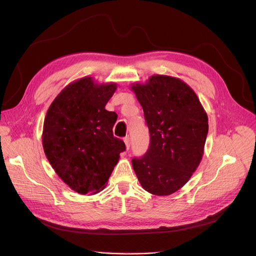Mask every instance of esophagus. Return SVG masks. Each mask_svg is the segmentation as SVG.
<instances>
[{"instance_id": "34e87169", "label": "esophagus", "mask_w": 256, "mask_h": 256, "mask_svg": "<svg viewBox=\"0 0 256 256\" xmlns=\"http://www.w3.org/2000/svg\"><path fill=\"white\" fill-rule=\"evenodd\" d=\"M124 142H125L126 148H127V150H129V147H130V140H129V138H128V136H126L125 138H124Z\"/></svg>"}]
</instances>
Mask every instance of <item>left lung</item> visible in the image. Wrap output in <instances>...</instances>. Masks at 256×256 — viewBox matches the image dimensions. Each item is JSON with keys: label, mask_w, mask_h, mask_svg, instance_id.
Returning a JSON list of instances; mask_svg holds the SVG:
<instances>
[{"label": "left lung", "mask_w": 256, "mask_h": 256, "mask_svg": "<svg viewBox=\"0 0 256 256\" xmlns=\"http://www.w3.org/2000/svg\"><path fill=\"white\" fill-rule=\"evenodd\" d=\"M143 108L150 148L132 168L144 190L166 196L182 188L200 166L208 118L200 99L180 78L154 74L130 85Z\"/></svg>", "instance_id": "obj_1"}]
</instances>
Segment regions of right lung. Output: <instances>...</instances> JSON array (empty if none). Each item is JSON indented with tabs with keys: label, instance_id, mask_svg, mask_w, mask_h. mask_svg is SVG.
<instances>
[{
	"label": "right lung",
	"instance_id": "right-lung-1",
	"mask_svg": "<svg viewBox=\"0 0 256 256\" xmlns=\"http://www.w3.org/2000/svg\"><path fill=\"white\" fill-rule=\"evenodd\" d=\"M118 84L92 76L69 83L46 114L42 147L51 166L80 194L104 189L125 143L113 136L118 114L106 110Z\"/></svg>",
	"mask_w": 256,
	"mask_h": 256
}]
</instances>
